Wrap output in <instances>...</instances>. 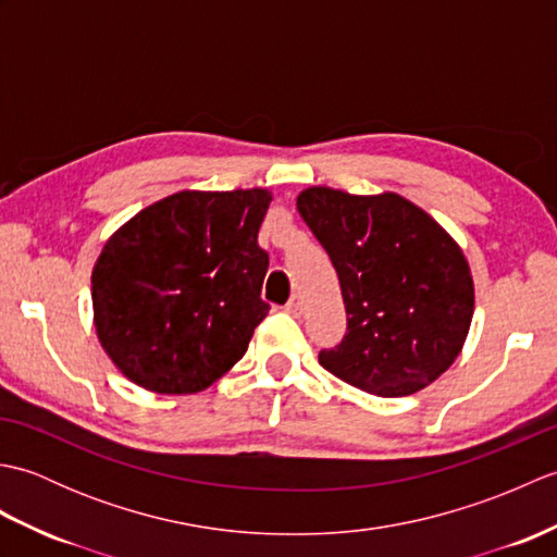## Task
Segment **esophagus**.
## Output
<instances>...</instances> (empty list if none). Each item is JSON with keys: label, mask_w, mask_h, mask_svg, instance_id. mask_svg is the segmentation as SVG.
Segmentation results:
<instances>
[{"label": "esophagus", "mask_w": 557, "mask_h": 557, "mask_svg": "<svg viewBox=\"0 0 557 557\" xmlns=\"http://www.w3.org/2000/svg\"><path fill=\"white\" fill-rule=\"evenodd\" d=\"M287 311H289L292 315H301V311H304V301H301L299 294H294V297L287 301Z\"/></svg>", "instance_id": "esophagus-1"}]
</instances>
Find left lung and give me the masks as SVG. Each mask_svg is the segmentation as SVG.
I'll return each instance as SVG.
<instances>
[{
    "instance_id": "8db88e82",
    "label": "left lung",
    "mask_w": 557,
    "mask_h": 557,
    "mask_svg": "<svg viewBox=\"0 0 557 557\" xmlns=\"http://www.w3.org/2000/svg\"><path fill=\"white\" fill-rule=\"evenodd\" d=\"M297 208L333 260L347 309L345 337L318 354L323 369L377 397L431 385L474 315V282L453 236L397 194L313 186Z\"/></svg>"
}]
</instances>
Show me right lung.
I'll use <instances>...</instances> for the list:
<instances>
[{"instance_id": "right-lung-1", "label": "right lung", "mask_w": 557, "mask_h": 557, "mask_svg": "<svg viewBox=\"0 0 557 557\" xmlns=\"http://www.w3.org/2000/svg\"><path fill=\"white\" fill-rule=\"evenodd\" d=\"M265 188L180 191L116 230L92 270L104 351L160 395L200 393L239 361L270 311L258 230Z\"/></svg>"}]
</instances>
